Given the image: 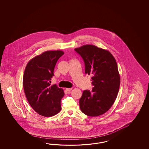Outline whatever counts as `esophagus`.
Segmentation results:
<instances>
[{"mask_svg": "<svg viewBox=\"0 0 149 149\" xmlns=\"http://www.w3.org/2000/svg\"><path fill=\"white\" fill-rule=\"evenodd\" d=\"M72 88H66L65 89V90L67 91H68V92H70V91H71V90H72Z\"/></svg>", "mask_w": 149, "mask_h": 149, "instance_id": "esophagus-1", "label": "esophagus"}]
</instances>
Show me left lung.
<instances>
[{"label":"left lung","instance_id":"left-lung-1","mask_svg":"<svg viewBox=\"0 0 149 149\" xmlns=\"http://www.w3.org/2000/svg\"><path fill=\"white\" fill-rule=\"evenodd\" d=\"M84 61L86 74L92 76L91 91L85 90L79 100L81 111L87 116L104 114L113 104L120 83L117 64L109 51L93 45L74 49Z\"/></svg>","mask_w":149,"mask_h":149}]
</instances>
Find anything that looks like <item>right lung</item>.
Returning a JSON list of instances; mask_svg holds the SVG:
<instances>
[{
    "label": "right lung",
    "mask_w": 149,
    "mask_h": 149,
    "mask_svg": "<svg viewBox=\"0 0 149 149\" xmlns=\"http://www.w3.org/2000/svg\"><path fill=\"white\" fill-rule=\"evenodd\" d=\"M64 54L62 51H46L29 61L25 67L23 85L26 97L32 109L44 117H52L61 110L63 89L51 86L55 66Z\"/></svg>",
    "instance_id": "add662e5"
}]
</instances>
